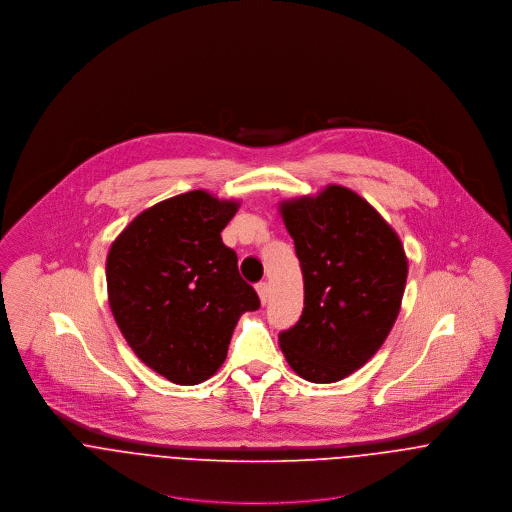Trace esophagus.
<instances>
[{
    "label": "esophagus",
    "mask_w": 512,
    "mask_h": 512,
    "mask_svg": "<svg viewBox=\"0 0 512 512\" xmlns=\"http://www.w3.org/2000/svg\"><path fill=\"white\" fill-rule=\"evenodd\" d=\"M256 292L260 295V301L266 305L268 299H270V286H268L266 282H260V284L256 286Z\"/></svg>",
    "instance_id": "1"
}]
</instances>
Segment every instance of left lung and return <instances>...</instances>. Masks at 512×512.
Instances as JSON below:
<instances>
[{
    "instance_id": "1",
    "label": "left lung",
    "mask_w": 512,
    "mask_h": 512,
    "mask_svg": "<svg viewBox=\"0 0 512 512\" xmlns=\"http://www.w3.org/2000/svg\"><path fill=\"white\" fill-rule=\"evenodd\" d=\"M280 211L303 274V311L280 347L301 378L337 382L386 341L408 260L392 226L347 187L284 201Z\"/></svg>"
}]
</instances>
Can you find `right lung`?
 I'll return each instance as SVG.
<instances>
[{"label":"right lung","mask_w":512,"mask_h":512,"mask_svg":"<svg viewBox=\"0 0 512 512\" xmlns=\"http://www.w3.org/2000/svg\"><path fill=\"white\" fill-rule=\"evenodd\" d=\"M236 211V201L189 191L140 213L110 246L112 315L140 361L175 384L211 378L238 317L260 307L220 236Z\"/></svg>","instance_id":"add662e5"}]
</instances>
